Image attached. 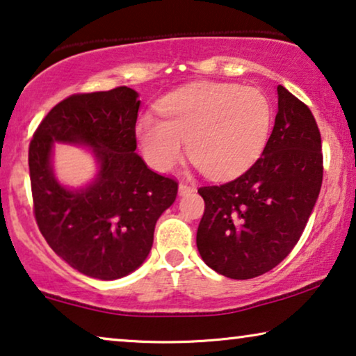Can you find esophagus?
Returning <instances> with one entry per match:
<instances>
[{
    "label": "esophagus",
    "mask_w": 356,
    "mask_h": 356,
    "mask_svg": "<svg viewBox=\"0 0 356 356\" xmlns=\"http://www.w3.org/2000/svg\"><path fill=\"white\" fill-rule=\"evenodd\" d=\"M194 193V188L193 186H188V184L181 183L178 186V194L179 196H188V194H193Z\"/></svg>",
    "instance_id": "obj_1"
}]
</instances>
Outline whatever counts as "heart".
<instances>
[{
	"label": "heart",
	"mask_w": 356,
	"mask_h": 356,
	"mask_svg": "<svg viewBox=\"0 0 356 356\" xmlns=\"http://www.w3.org/2000/svg\"><path fill=\"white\" fill-rule=\"evenodd\" d=\"M162 120L138 121V140L145 160L159 172L173 168L188 154L211 178L245 172L269 139L274 106L264 92L220 82H197L159 102Z\"/></svg>",
	"instance_id": "b5f03b06"
}]
</instances>
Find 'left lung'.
Segmentation results:
<instances>
[{"label": "left lung", "instance_id": "left-lung-1", "mask_svg": "<svg viewBox=\"0 0 356 356\" xmlns=\"http://www.w3.org/2000/svg\"><path fill=\"white\" fill-rule=\"evenodd\" d=\"M277 97L274 129L256 163L230 183L197 189L206 202L197 251L228 279H252L284 261L298 243L323 184L313 113L284 86H277Z\"/></svg>", "mask_w": 356, "mask_h": 356}]
</instances>
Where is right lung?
<instances>
[{"instance_id":"add662e5","label":"right lung","mask_w":356,"mask_h":356,"mask_svg":"<svg viewBox=\"0 0 356 356\" xmlns=\"http://www.w3.org/2000/svg\"><path fill=\"white\" fill-rule=\"evenodd\" d=\"M139 106L129 87L71 95L43 118L29 147L37 225L63 261L92 279L116 280L143 266L155 223L177 199V181L136 154ZM55 143L89 149L96 177L63 185L52 167Z\"/></svg>"}]
</instances>
